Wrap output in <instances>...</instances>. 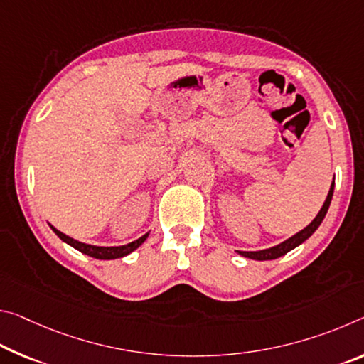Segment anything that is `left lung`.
I'll return each instance as SVG.
<instances>
[{
	"label": "left lung",
	"mask_w": 364,
	"mask_h": 364,
	"mask_svg": "<svg viewBox=\"0 0 364 364\" xmlns=\"http://www.w3.org/2000/svg\"><path fill=\"white\" fill-rule=\"evenodd\" d=\"M333 186H336V181H332L331 184V189H328V194L326 198V203L324 205L321 207L319 213H317L316 218L313 222H311L308 227H304L301 232H298L296 235H293L291 238L285 240L284 243L277 245L274 247H269V250H261V251H236L240 256L243 257H250V259H255V261H272V259H277L280 256L287 255L288 251L295 250L296 246H299L301 243H304L311 235H313L317 228H319V225L324 220L326 213L328 210V205H331V200H332V194H333Z\"/></svg>",
	"instance_id": "1"
}]
</instances>
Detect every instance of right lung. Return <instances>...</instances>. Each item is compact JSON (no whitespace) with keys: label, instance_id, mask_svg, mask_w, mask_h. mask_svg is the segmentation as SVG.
Returning <instances> with one entry per match:
<instances>
[{"label":"right lung","instance_id":"right-lung-1","mask_svg":"<svg viewBox=\"0 0 364 364\" xmlns=\"http://www.w3.org/2000/svg\"><path fill=\"white\" fill-rule=\"evenodd\" d=\"M50 227H51V225H50ZM51 230H53V232L58 236H60V240L65 241V243H68L69 246L76 247V250L82 252V255H87V256L95 257V259H105V261H108V259H118V257L128 256L129 252L137 250V247H139L149 236V233H146L144 236H141L139 240L132 241V243L123 245V246H109V247H107V246H94V245L80 243V241L71 238V236L61 233L60 230H56L55 227H51Z\"/></svg>","mask_w":364,"mask_h":364}]
</instances>
